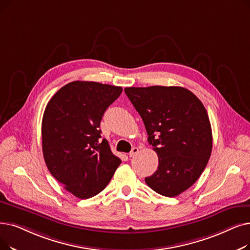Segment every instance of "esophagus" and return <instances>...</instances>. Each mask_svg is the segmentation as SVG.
<instances>
[{"instance_id":"1","label":"esophagus","mask_w":250,"mask_h":250,"mask_svg":"<svg viewBox=\"0 0 250 250\" xmlns=\"http://www.w3.org/2000/svg\"><path fill=\"white\" fill-rule=\"evenodd\" d=\"M138 152H139V148H138V147H134V148L132 149V151L128 153V156H129V157H133V156H135V155L138 153Z\"/></svg>"}]
</instances>
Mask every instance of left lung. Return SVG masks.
Returning <instances> with one entry per match:
<instances>
[{
  "instance_id": "1",
  "label": "left lung",
  "mask_w": 250,
  "mask_h": 250,
  "mask_svg": "<svg viewBox=\"0 0 250 250\" xmlns=\"http://www.w3.org/2000/svg\"><path fill=\"white\" fill-rule=\"evenodd\" d=\"M142 117L158 167L147 185L167 197L186 191L201 176L212 149L210 122L201 101L182 86L125 88Z\"/></svg>"
}]
</instances>
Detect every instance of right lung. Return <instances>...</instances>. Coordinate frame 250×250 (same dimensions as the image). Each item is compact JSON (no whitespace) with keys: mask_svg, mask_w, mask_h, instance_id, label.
<instances>
[{"mask_svg":"<svg viewBox=\"0 0 250 250\" xmlns=\"http://www.w3.org/2000/svg\"><path fill=\"white\" fill-rule=\"evenodd\" d=\"M122 86L75 81L48 102L42 122V154L51 175L81 199L100 193L122 160L101 141L100 123Z\"/></svg>","mask_w":250,"mask_h":250,"instance_id":"add662e5","label":"right lung"}]
</instances>
